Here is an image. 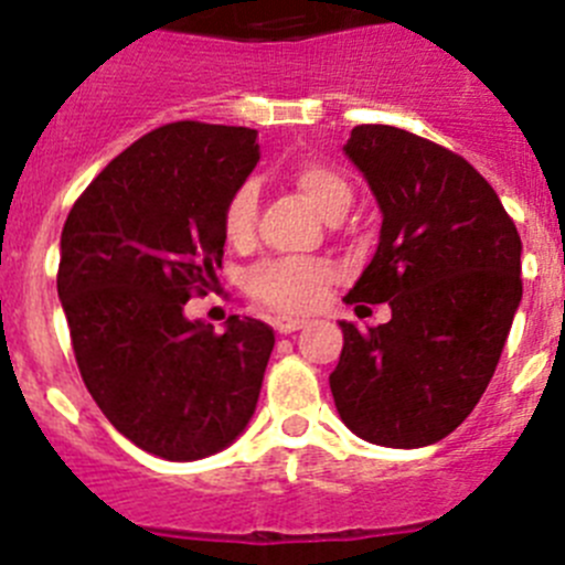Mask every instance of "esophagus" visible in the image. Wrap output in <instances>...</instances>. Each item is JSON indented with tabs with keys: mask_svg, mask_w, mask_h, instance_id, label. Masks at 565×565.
<instances>
[{
	"mask_svg": "<svg viewBox=\"0 0 565 565\" xmlns=\"http://www.w3.org/2000/svg\"><path fill=\"white\" fill-rule=\"evenodd\" d=\"M307 326V320H300V318H276L273 320V329L278 331V334H292V331L303 329Z\"/></svg>",
	"mask_w": 565,
	"mask_h": 565,
	"instance_id": "1",
	"label": "esophagus"
}]
</instances>
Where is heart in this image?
Returning a JSON list of instances; mask_svg holds the SVG:
<instances>
[{"label": "heart", "mask_w": 565, "mask_h": 565, "mask_svg": "<svg viewBox=\"0 0 565 565\" xmlns=\"http://www.w3.org/2000/svg\"><path fill=\"white\" fill-rule=\"evenodd\" d=\"M292 183L303 198L312 203L320 217L329 223L337 214H345L351 209V183L320 161H303L292 170ZM256 211H258V189L253 181H245L242 186L234 189L228 198L223 214V231L228 242L234 245H245L253 239V228H256ZM331 267L326 262H295V258H273L258 265L250 273V292L256 295L265 307L276 309V312H309L323 300L326 287L331 281Z\"/></svg>", "instance_id": "1"}]
</instances>
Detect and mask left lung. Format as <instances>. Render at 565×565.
<instances>
[{
	"label": "left lung",
	"instance_id": "8db88e82",
	"mask_svg": "<svg viewBox=\"0 0 565 565\" xmlns=\"http://www.w3.org/2000/svg\"><path fill=\"white\" fill-rule=\"evenodd\" d=\"M342 152L365 175L382 231L345 303H387L360 331L340 320L329 376L356 437L387 449L443 440L497 371L521 303V236L466 158L390 125H360Z\"/></svg>",
	"mask_w": 565,
	"mask_h": 565
}]
</instances>
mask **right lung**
I'll list each match as a JSON object with an SVG mask.
<instances>
[{
	"instance_id": "right-lung-1",
	"label": "right lung",
	"mask_w": 565,
	"mask_h": 565,
	"mask_svg": "<svg viewBox=\"0 0 565 565\" xmlns=\"http://www.w3.org/2000/svg\"><path fill=\"white\" fill-rule=\"evenodd\" d=\"M258 163L256 130L172 122L88 183L61 234L57 298L105 418L172 462L203 460L256 413L276 337L231 315L223 334L183 307L223 267V214Z\"/></svg>"
}]
</instances>
